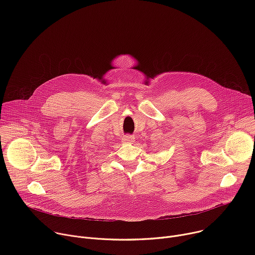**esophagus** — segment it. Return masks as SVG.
Returning <instances> with one entry per match:
<instances>
[{"label": "esophagus", "instance_id": "obj_1", "mask_svg": "<svg viewBox=\"0 0 255 255\" xmlns=\"http://www.w3.org/2000/svg\"><path fill=\"white\" fill-rule=\"evenodd\" d=\"M123 141L127 142V143H132V142L135 141V138L132 135H125L123 137Z\"/></svg>", "mask_w": 255, "mask_h": 255}]
</instances>
